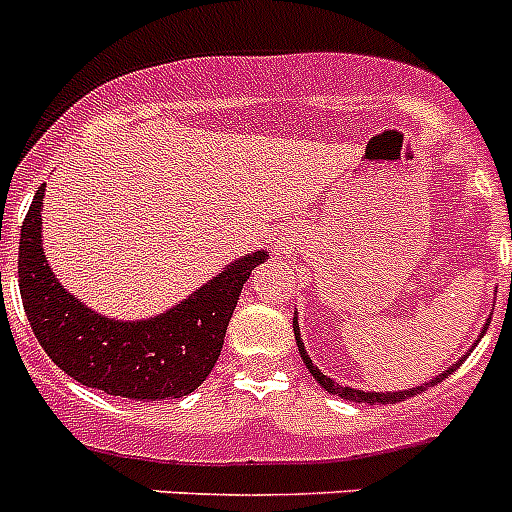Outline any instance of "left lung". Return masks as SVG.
Returning <instances> with one entry per match:
<instances>
[{"instance_id": "obj_1", "label": "left lung", "mask_w": 512, "mask_h": 512, "mask_svg": "<svg viewBox=\"0 0 512 512\" xmlns=\"http://www.w3.org/2000/svg\"><path fill=\"white\" fill-rule=\"evenodd\" d=\"M482 335H485V327H482ZM294 337H297V348H299V355H302L304 365H307L309 373H312L314 378H317V381L322 383V388H325L327 393H337V396L348 398V401H358V403H370V406H378V403H398V401H406V398H411V396H416V393L424 391V386H419V388H409V391H398V393H370V391H355V388L340 386V383H335V381H332V378H327V375L322 373V370L317 368V365H314L312 360H309L307 350H304V342L299 340L297 317H294ZM449 373H454V368H449L447 373L437 375V378L431 381V386H434V383H439V381H444V378H447ZM426 386H429V383H426Z\"/></svg>"}]
</instances>
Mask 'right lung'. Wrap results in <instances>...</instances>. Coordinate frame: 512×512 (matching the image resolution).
I'll list each match as a JSON object with an SVG mask.
<instances>
[{"mask_svg":"<svg viewBox=\"0 0 512 512\" xmlns=\"http://www.w3.org/2000/svg\"><path fill=\"white\" fill-rule=\"evenodd\" d=\"M42 195L45 185L22 220L17 259L22 307L42 350L70 378L111 396L159 401L195 391L213 370L238 294L266 253L246 256L154 320L116 322L70 297L45 264Z\"/></svg>","mask_w":512,"mask_h":512,"instance_id":"right-lung-1","label":"right lung"}]
</instances>
